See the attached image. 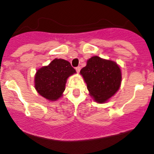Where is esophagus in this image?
I'll use <instances>...</instances> for the list:
<instances>
[{"label":"esophagus","mask_w":154,"mask_h":154,"mask_svg":"<svg viewBox=\"0 0 154 154\" xmlns=\"http://www.w3.org/2000/svg\"><path fill=\"white\" fill-rule=\"evenodd\" d=\"M75 69H76V71H77V73H79V72H80V66H78V67H76Z\"/></svg>","instance_id":"obj_1"}]
</instances>
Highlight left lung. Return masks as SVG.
<instances>
[{"mask_svg":"<svg viewBox=\"0 0 154 154\" xmlns=\"http://www.w3.org/2000/svg\"><path fill=\"white\" fill-rule=\"evenodd\" d=\"M91 97L104 103L119 90L122 82L121 69L115 62L92 57L80 70Z\"/></svg>","mask_w":154,"mask_h":154,"instance_id":"8db88e82","label":"left lung"}]
</instances>
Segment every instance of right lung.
<instances>
[{
    "label": "right lung",
    "mask_w": 154,
    "mask_h": 154,
    "mask_svg": "<svg viewBox=\"0 0 154 154\" xmlns=\"http://www.w3.org/2000/svg\"><path fill=\"white\" fill-rule=\"evenodd\" d=\"M75 72V69L68 61L55 59L49 66L37 71L35 76V89L48 100H57L65 91L67 78Z\"/></svg>",
    "instance_id": "add662e5"
}]
</instances>
